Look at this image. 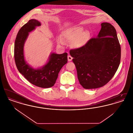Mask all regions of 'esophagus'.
<instances>
[{
  "label": "esophagus",
  "instance_id": "esophagus-1",
  "mask_svg": "<svg viewBox=\"0 0 133 133\" xmlns=\"http://www.w3.org/2000/svg\"><path fill=\"white\" fill-rule=\"evenodd\" d=\"M72 59H73V58L71 57V56H68V60L69 61H71L72 60Z\"/></svg>",
  "mask_w": 133,
  "mask_h": 133
}]
</instances>
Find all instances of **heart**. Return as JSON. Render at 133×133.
I'll return each mask as SVG.
<instances>
[{
	"label": "heart",
	"instance_id": "heart-1",
	"mask_svg": "<svg viewBox=\"0 0 133 133\" xmlns=\"http://www.w3.org/2000/svg\"><path fill=\"white\" fill-rule=\"evenodd\" d=\"M64 38L68 42L72 43V46L76 48H80L87 44L90 39V34L88 31H84L81 26H75L67 29L63 34ZM59 42L63 44L62 40Z\"/></svg>",
	"mask_w": 133,
	"mask_h": 133
}]
</instances>
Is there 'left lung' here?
I'll use <instances>...</instances> for the list:
<instances>
[{
    "label": "left lung",
    "instance_id": "1",
    "mask_svg": "<svg viewBox=\"0 0 133 133\" xmlns=\"http://www.w3.org/2000/svg\"><path fill=\"white\" fill-rule=\"evenodd\" d=\"M96 38L81 48L71 49L70 55L76 66L78 79L84 88L103 87L114 76L120 63L121 46L114 26L101 23Z\"/></svg>",
    "mask_w": 133,
    "mask_h": 133
}]
</instances>
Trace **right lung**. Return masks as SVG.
Instances as JSON below:
<instances>
[{
  "mask_svg": "<svg viewBox=\"0 0 133 133\" xmlns=\"http://www.w3.org/2000/svg\"><path fill=\"white\" fill-rule=\"evenodd\" d=\"M40 25L39 21L32 19L20 29L15 41L14 60L19 72L29 82L39 87L47 88L54 86L59 71L67 63V53H51L48 62L40 68L34 69L28 64L24 59V45L29 32Z\"/></svg>",
  "mask_w": 133,
  "mask_h": 133,
  "instance_id": "1",
  "label": "right lung"
}]
</instances>
